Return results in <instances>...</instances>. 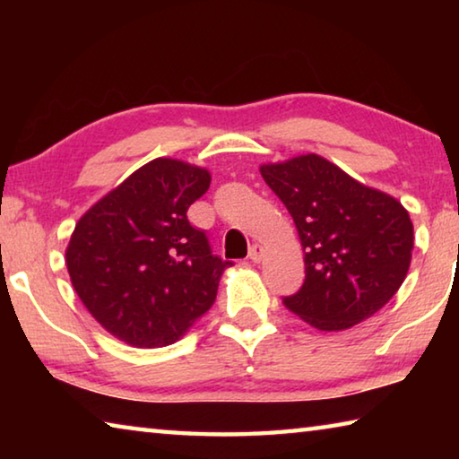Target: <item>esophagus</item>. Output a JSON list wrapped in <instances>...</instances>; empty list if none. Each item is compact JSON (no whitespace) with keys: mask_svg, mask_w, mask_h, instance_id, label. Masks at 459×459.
<instances>
[{"mask_svg":"<svg viewBox=\"0 0 459 459\" xmlns=\"http://www.w3.org/2000/svg\"><path fill=\"white\" fill-rule=\"evenodd\" d=\"M263 253H265V248H263V245L253 243L251 248H248V259H251L253 263H259L263 259Z\"/></svg>","mask_w":459,"mask_h":459,"instance_id":"esophagus-1","label":"esophagus"}]
</instances>
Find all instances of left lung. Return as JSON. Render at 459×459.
I'll use <instances>...</instances> for the list:
<instances>
[{"mask_svg":"<svg viewBox=\"0 0 459 459\" xmlns=\"http://www.w3.org/2000/svg\"><path fill=\"white\" fill-rule=\"evenodd\" d=\"M306 253V281L285 307L322 332L368 320L399 291L413 255V222L397 198L354 180L322 155L263 164Z\"/></svg>","mask_w":459,"mask_h":459,"instance_id":"8db88e82","label":"left lung"}]
</instances>
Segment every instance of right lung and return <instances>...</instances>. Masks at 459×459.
<instances>
[{"mask_svg": "<svg viewBox=\"0 0 459 459\" xmlns=\"http://www.w3.org/2000/svg\"><path fill=\"white\" fill-rule=\"evenodd\" d=\"M208 186L206 168L155 158L76 222L68 275L111 336L137 348L174 344L214 304L230 263L186 216Z\"/></svg>", "mask_w": 459, "mask_h": 459, "instance_id": "1", "label": "right lung"}]
</instances>
